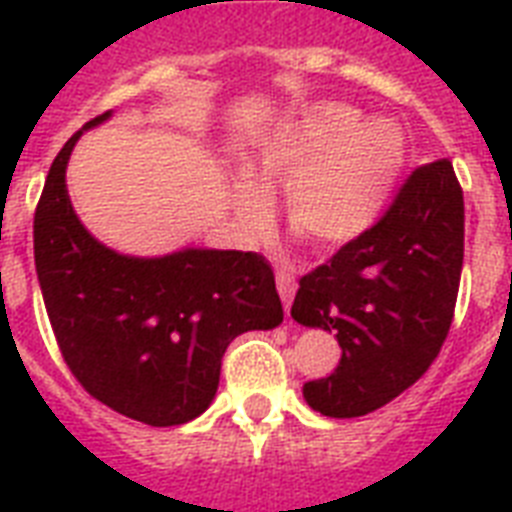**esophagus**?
<instances>
[{
	"instance_id": "obj_1",
	"label": "esophagus",
	"mask_w": 512,
	"mask_h": 512,
	"mask_svg": "<svg viewBox=\"0 0 512 512\" xmlns=\"http://www.w3.org/2000/svg\"><path fill=\"white\" fill-rule=\"evenodd\" d=\"M276 287H279V295L281 300H284V308L289 311V308H292V297H295V289H297L295 276H292L287 268H279V271H276Z\"/></svg>"
}]
</instances>
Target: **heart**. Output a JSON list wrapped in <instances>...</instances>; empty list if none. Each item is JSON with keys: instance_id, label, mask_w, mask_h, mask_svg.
Instances as JSON below:
<instances>
[{"instance_id": "1", "label": "heart", "mask_w": 512, "mask_h": 512, "mask_svg": "<svg viewBox=\"0 0 512 512\" xmlns=\"http://www.w3.org/2000/svg\"><path fill=\"white\" fill-rule=\"evenodd\" d=\"M409 162L404 127L385 116L364 119L348 103L324 100L281 122L247 159V177L231 185L233 212L247 228H265L284 185V220L316 249H340L380 223Z\"/></svg>"}]
</instances>
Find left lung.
Segmentation results:
<instances>
[{"label":"left lung","mask_w":512,"mask_h":512,"mask_svg":"<svg viewBox=\"0 0 512 512\" xmlns=\"http://www.w3.org/2000/svg\"><path fill=\"white\" fill-rule=\"evenodd\" d=\"M465 201L449 159L417 167L361 239L300 279L292 319L335 332L342 358L303 385L324 417H361L412 388L454 319Z\"/></svg>","instance_id":"1"}]
</instances>
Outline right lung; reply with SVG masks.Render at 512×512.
Returning a JSON list of instances; mask_svg holds the SVG:
<instances>
[{
	"mask_svg": "<svg viewBox=\"0 0 512 512\" xmlns=\"http://www.w3.org/2000/svg\"><path fill=\"white\" fill-rule=\"evenodd\" d=\"M60 148L34 215V263L58 348L82 388L130 420L170 428L217 393L225 348L284 321L276 279L257 252L185 247L119 255L76 217L66 167L84 130Z\"/></svg>",
	"mask_w": 512,
	"mask_h": 512,
	"instance_id": "right-lung-1",
	"label": "right lung"
}]
</instances>
